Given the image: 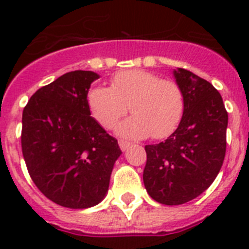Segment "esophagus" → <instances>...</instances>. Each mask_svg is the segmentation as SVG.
I'll return each instance as SVG.
<instances>
[{
	"label": "esophagus",
	"instance_id": "esophagus-1",
	"mask_svg": "<svg viewBox=\"0 0 249 249\" xmlns=\"http://www.w3.org/2000/svg\"><path fill=\"white\" fill-rule=\"evenodd\" d=\"M118 144H120V148L122 149V151H126V149L131 146V143H129V142H127V141H123V140L118 141Z\"/></svg>",
	"mask_w": 249,
	"mask_h": 249
}]
</instances>
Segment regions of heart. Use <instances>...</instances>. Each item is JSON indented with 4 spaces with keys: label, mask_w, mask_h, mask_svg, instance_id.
<instances>
[{
    "label": "heart",
    "mask_w": 249,
    "mask_h": 249,
    "mask_svg": "<svg viewBox=\"0 0 249 249\" xmlns=\"http://www.w3.org/2000/svg\"><path fill=\"white\" fill-rule=\"evenodd\" d=\"M93 118L109 129L129 111L133 116L120 123L117 133L123 137L160 140L169 136L181 122L184 97L172 80H160L146 70H127L111 78L108 87H93L87 94Z\"/></svg>",
    "instance_id": "obj_1"
}]
</instances>
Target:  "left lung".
Wrapping results in <instances>:
<instances>
[{
  "label": "left lung",
  "instance_id": "8db88e82",
  "mask_svg": "<svg viewBox=\"0 0 249 249\" xmlns=\"http://www.w3.org/2000/svg\"><path fill=\"white\" fill-rule=\"evenodd\" d=\"M173 74L183 92L182 120L164 142L144 147V187L167 206L192 201L213 183L226 156L228 124L222 96L208 81L184 68Z\"/></svg>",
  "mask_w": 249,
  "mask_h": 249
}]
</instances>
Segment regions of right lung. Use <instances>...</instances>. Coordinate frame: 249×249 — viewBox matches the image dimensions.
<instances>
[{
    "label": "right lung",
    "mask_w": 249,
    "mask_h": 249,
    "mask_svg": "<svg viewBox=\"0 0 249 249\" xmlns=\"http://www.w3.org/2000/svg\"><path fill=\"white\" fill-rule=\"evenodd\" d=\"M97 78L92 71L65 73L35 92L22 113V153L32 181L48 199L73 210L105 198L122 153L91 117L87 94Z\"/></svg>",
    "instance_id": "add662e5"
}]
</instances>
